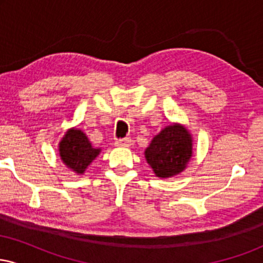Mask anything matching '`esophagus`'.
Masks as SVG:
<instances>
[{
  "instance_id": "1",
  "label": "esophagus",
  "mask_w": 263,
  "mask_h": 263,
  "mask_svg": "<svg viewBox=\"0 0 263 263\" xmlns=\"http://www.w3.org/2000/svg\"><path fill=\"white\" fill-rule=\"evenodd\" d=\"M117 147H129L132 144V140L131 138L126 137V138H120V140H116L115 142Z\"/></svg>"
}]
</instances>
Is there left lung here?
Listing matches in <instances>:
<instances>
[{"mask_svg":"<svg viewBox=\"0 0 263 263\" xmlns=\"http://www.w3.org/2000/svg\"><path fill=\"white\" fill-rule=\"evenodd\" d=\"M192 137L185 128L172 125L162 129L144 151L146 159L159 178L179 174L192 157Z\"/></svg>","mask_w":263,"mask_h":263,"instance_id":"left-lung-1","label":"left lung"}]
</instances>
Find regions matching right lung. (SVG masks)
<instances>
[{
  "label": "right lung",
  "mask_w": 263,
  "mask_h": 263,
  "mask_svg": "<svg viewBox=\"0 0 263 263\" xmlns=\"http://www.w3.org/2000/svg\"><path fill=\"white\" fill-rule=\"evenodd\" d=\"M101 149L93 148L86 135L77 128L66 131L59 143V152L63 162L75 173L83 174Z\"/></svg>",
  "instance_id": "right-lung-1"
}]
</instances>
